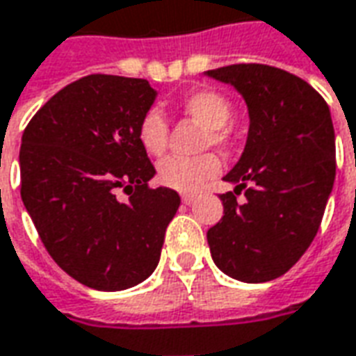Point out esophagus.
<instances>
[{
	"mask_svg": "<svg viewBox=\"0 0 356 356\" xmlns=\"http://www.w3.org/2000/svg\"><path fill=\"white\" fill-rule=\"evenodd\" d=\"M181 200L185 204H193L196 200V195H191V193H186V195L181 196Z\"/></svg>",
	"mask_w": 356,
	"mask_h": 356,
	"instance_id": "esophagus-1",
	"label": "esophagus"
}]
</instances>
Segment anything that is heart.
I'll return each mask as SVG.
<instances>
[{
    "instance_id": "1",
    "label": "heart",
    "mask_w": 356,
    "mask_h": 356,
    "mask_svg": "<svg viewBox=\"0 0 356 356\" xmlns=\"http://www.w3.org/2000/svg\"><path fill=\"white\" fill-rule=\"evenodd\" d=\"M181 108L188 118L208 127L206 144L225 146L229 143L231 131L227 123L233 118L231 102L216 90H198L186 96ZM170 127L158 109L146 111L138 125V143L144 152L150 156H161L168 148ZM221 171V161L216 154H206L200 158H179L171 156L160 161L158 179L161 185L170 186L179 193H196L200 186L213 179Z\"/></svg>"
}]
</instances>
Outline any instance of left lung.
Wrapping results in <instances>:
<instances>
[{
  "label": "left lung",
  "instance_id": "obj_1",
  "mask_svg": "<svg viewBox=\"0 0 356 356\" xmlns=\"http://www.w3.org/2000/svg\"><path fill=\"white\" fill-rule=\"evenodd\" d=\"M204 74L231 84L248 109L245 150L223 177L235 194L245 188L248 202L220 195L223 218L206 235L212 260L238 282H272L307 252L332 195V113L310 84L277 67L241 63Z\"/></svg>",
  "mask_w": 356,
  "mask_h": 356
}]
</instances>
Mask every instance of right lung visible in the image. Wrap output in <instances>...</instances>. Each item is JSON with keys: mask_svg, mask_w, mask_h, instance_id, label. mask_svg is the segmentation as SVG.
I'll return each instance as SVG.
<instances>
[{"mask_svg": "<svg viewBox=\"0 0 356 356\" xmlns=\"http://www.w3.org/2000/svg\"><path fill=\"white\" fill-rule=\"evenodd\" d=\"M144 79L88 74L49 98L22 133L21 198L49 256L73 280L123 291L150 277L181 198L150 188L138 125L156 102ZM129 190L127 203L115 196Z\"/></svg>", "mask_w": 356, "mask_h": 356, "instance_id": "obj_1", "label": "right lung"}]
</instances>
